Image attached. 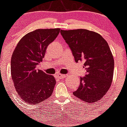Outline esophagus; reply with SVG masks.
Returning a JSON list of instances; mask_svg holds the SVG:
<instances>
[{
	"label": "esophagus",
	"instance_id": "esophagus-1",
	"mask_svg": "<svg viewBox=\"0 0 127 127\" xmlns=\"http://www.w3.org/2000/svg\"><path fill=\"white\" fill-rule=\"evenodd\" d=\"M56 77L58 78V79H63V78H65L66 76L64 74H57Z\"/></svg>",
	"mask_w": 127,
	"mask_h": 127
}]
</instances>
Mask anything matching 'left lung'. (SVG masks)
<instances>
[{"label":"left lung","instance_id":"left-lung-1","mask_svg":"<svg viewBox=\"0 0 127 127\" xmlns=\"http://www.w3.org/2000/svg\"><path fill=\"white\" fill-rule=\"evenodd\" d=\"M60 33L76 62H84L86 70L74 95L86 102L98 101L109 89L114 73V58L107 41L99 33L86 29L61 30Z\"/></svg>","mask_w":127,"mask_h":127}]
</instances>
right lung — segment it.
<instances>
[{
    "label": "right lung",
    "instance_id": "1",
    "mask_svg": "<svg viewBox=\"0 0 127 127\" xmlns=\"http://www.w3.org/2000/svg\"><path fill=\"white\" fill-rule=\"evenodd\" d=\"M60 29H37L23 36L16 46L11 60L12 79L23 101L38 104L51 97L56 84L52 75L37 69L48 46L57 38Z\"/></svg>",
    "mask_w": 127,
    "mask_h": 127
}]
</instances>
